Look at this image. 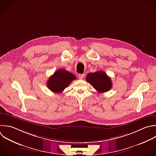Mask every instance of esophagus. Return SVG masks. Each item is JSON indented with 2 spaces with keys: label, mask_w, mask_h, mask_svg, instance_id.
Instances as JSON below:
<instances>
[{
  "label": "esophagus",
  "mask_w": 156,
  "mask_h": 156,
  "mask_svg": "<svg viewBox=\"0 0 156 156\" xmlns=\"http://www.w3.org/2000/svg\"><path fill=\"white\" fill-rule=\"evenodd\" d=\"M85 74H79V75H78V76H79V78L80 79H82L83 77H84V76H85Z\"/></svg>",
  "instance_id": "1"
}]
</instances>
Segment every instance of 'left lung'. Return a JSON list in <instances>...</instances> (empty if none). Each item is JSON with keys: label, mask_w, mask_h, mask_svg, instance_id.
<instances>
[{"label": "left lung", "mask_w": 156, "mask_h": 156, "mask_svg": "<svg viewBox=\"0 0 156 156\" xmlns=\"http://www.w3.org/2000/svg\"><path fill=\"white\" fill-rule=\"evenodd\" d=\"M85 79L99 93L108 91L112 87L111 79L102 71L89 73Z\"/></svg>", "instance_id": "8db88e82"}]
</instances>
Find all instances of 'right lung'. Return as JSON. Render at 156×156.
I'll use <instances>...</instances> for the list:
<instances>
[{
    "label": "right lung",
    "instance_id": "obj_1",
    "mask_svg": "<svg viewBox=\"0 0 156 156\" xmlns=\"http://www.w3.org/2000/svg\"><path fill=\"white\" fill-rule=\"evenodd\" d=\"M76 79V76L73 73L64 69H60L49 77L47 82V86L52 92L60 93Z\"/></svg>",
    "mask_w": 156,
    "mask_h": 156
}]
</instances>
